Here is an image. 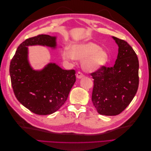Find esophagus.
Masks as SVG:
<instances>
[{
  "label": "esophagus",
  "instance_id": "34e87169",
  "mask_svg": "<svg viewBox=\"0 0 151 151\" xmlns=\"http://www.w3.org/2000/svg\"><path fill=\"white\" fill-rule=\"evenodd\" d=\"M76 77H77V79H81V78H83V77H84V76L83 73H81V72H78L77 73Z\"/></svg>",
  "mask_w": 151,
  "mask_h": 151
}]
</instances>
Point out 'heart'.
I'll return each mask as SVG.
<instances>
[{"mask_svg":"<svg viewBox=\"0 0 151 151\" xmlns=\"http://www.w3.org/2000/svg\"><path fill=\"white\" fill-rule=\"evenodd\" d=\"M63 59L73 61L83 60V67L88 72L98 71L106 65L109 61V54L106 49L91 42L72 43L68 48L62 50Z\"/></svg>","mask_w":151,"mask_h":151,"instance_id":"1","label":"heart"}]
</instances>
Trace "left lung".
<instances>
[{
	"mask_svg": "<svg viewBox=\"0 0 151 151\" xmlns=\"http://www.w3.org/2000/svg\"><path fill=\"white\" fill-rule=\"evenodd\" d=\"M118 53L112 67H103L91 74L94 79L92 101L100 115L115 116L134 99L139 87L138 57L125 41L112 36Z\"/></svg>",
	"mask_w": 151,
	"mask_h": 151,
	"instance_id": "1",
	"label": "left lung"
}]
</instances>
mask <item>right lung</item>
<instances>
[{
    "mask_svg": "<svg viewBox=\"0 0 151 151\" xmlns=\"http://www.w3.org/2000/svg\"><path fill=\"white\" fill-rule=\"evenodd\" d=\"M57 37L40 35L26 40L12 58L9 72L17 99L35 114L47 115L58 110L67 99L76 82L74 70H63L49 63L42 70H35L28 60V47L33 45L57 47Z\"/></svg>",
    "mask_w": 151,
    "mask_h": 151,
    "instance_id": "right-lung-1",
    "label": "right lung"
}]
</instances>
